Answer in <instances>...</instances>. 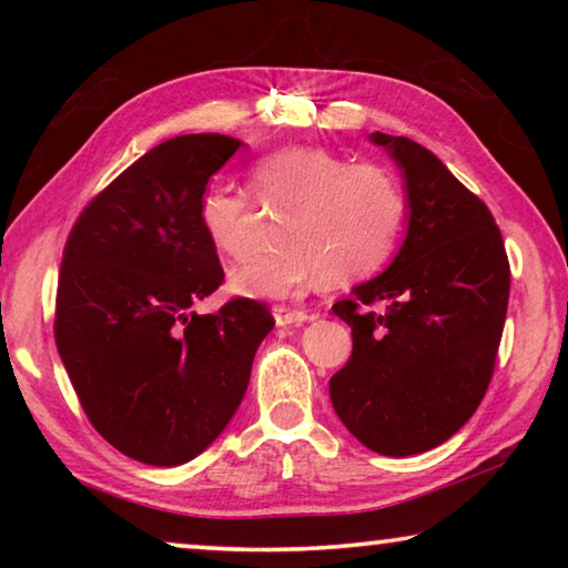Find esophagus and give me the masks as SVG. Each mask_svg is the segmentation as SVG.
<instances>
[{
	"mask_svg": "<svg viewBox=\"0 0 568 568\" xmlns=\"http://www.w3.org/2000/svg\"><path fill=\"white\" fill-rule=\"evenodd\" d=\"M273 315H275V325H281V328L305 323V321H313V315H307L305 311H293V307H285V305H277Z\"/></svg>",
	"mask_w": 568,
	"mask_h": 568,
	"instance_id": "34e87169",
	"label": "esophagus"
}]
</instances>
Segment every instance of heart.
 Here are the masks:
<instances>
[{"instance_id": "heart-1", "label": "heart", "mask_w": 568, "mask_h": 568, "mask_svg": "<svg viewBox=\"0 0 568 568\" xmlns=\"http://www.w3.org/2000/svg\"><path fill=\"white\" fill-rule=\"evenodd\" d=\"M261 203H283L275 247L250 253L230 267L235 295L281 301L303 285H348L368 277L398 243L406 190L388 168L348 162L323 148H281L250 168ZM247 200L230 187H207L197 223L217 253L237 255L245 243Z\"/></svg>"}]
</instances>
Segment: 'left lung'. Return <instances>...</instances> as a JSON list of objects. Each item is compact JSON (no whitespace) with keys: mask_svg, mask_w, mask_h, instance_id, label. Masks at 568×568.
Masks as SVG:
<instances>
[{"mask_svg":"<svg viewBox=\"0 0 568 568\" xmlns=\"http://www.w3.org/2000/svg\"><path fill=\"white\" fill-rule=\"evenodd\" d=\"M406 190V237L378 277L333 313L353 355L331 378L333 408L365 448L413 456L474 416L491 383L511 271L494 215L434 152L371 132ZM378 302L376 314L363 304Z\"/></svg>","mask_w":568,"mask_h":568,"instance_id":"left-lung-1","label":"left lung"}]
</instances>
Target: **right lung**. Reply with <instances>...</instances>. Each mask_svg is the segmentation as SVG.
<instances>
[{"label":"right lung","mask_w":568,"mask_h":568,"mask_svg":"<svg viewBox=\"0 0 568 568\" xmlns=\"http://www.w3.org/2000/svg\"><path fill=\"white\" fill-rule=\"evenodd\" d=\"M240 148L217 132L162 142L84 207L67 240L57 351L98 434L140 464H187L223 434L275 325L247 297L190 311L225 277L197 205Z\"/></svg>","instance_id":"obj_1"}]
</instances>
